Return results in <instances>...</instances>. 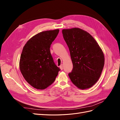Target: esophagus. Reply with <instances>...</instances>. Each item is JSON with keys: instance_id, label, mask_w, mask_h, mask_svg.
<instances>
[{"instance_id": "esophagus-1", "label": "esophagus", "mask_w": 120, "mask_h": 120, "mask_svg": "<svg viewBox=\"0 0 120 120\" xmlns=\"http://www.w3.org/2000/svg\"><path fill=\"white\" fill-rule=\"evenodd\" d=\"M60 70H63V68H64L63 64H61L60 66Z\"/></svg>"}]
</instances>
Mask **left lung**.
Returning a JSON list of instances; mask_svg holds the SVG:
<instances>
[{
  "label": "left lung",
  "instance_id": "1",
  "mask_svg": "<svg viewBox=\"0 0 120 120\" xmlns=\"http://www.w3.org/2000/svg\"><path fill=\"white\" fill-rule=\"evenodd\" d=\"M62 33L73 64L69 77L78 88L89 89L97 82L102 72L105 64L102 50L92 36L81 28L64 29Z\"/></svg>",
  "mask_w": 120,
  "mask_h": 120
}]
</instances>
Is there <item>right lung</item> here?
Returning a JSON list of instances; mask_svg holds the SVG:
<instances>
[{
  "label": "right lung",
  "mask_w": 120,
  "mask_h": 120,
  "mask_svg": "<svg viewBox=\"0 0 120 120\" xmlns=\"http://www.w3.org/2000/svg\"><path fill=\"white\" fill-rule=\"evenodd\" d=\"M59 30L37 34L24 46L19 60V68L26 82L34 88L43 90L55 81L60 69L54 64L50 45Z\"/></svg>",
  "instance_id": "right-lung-1"
}]
</instances>
